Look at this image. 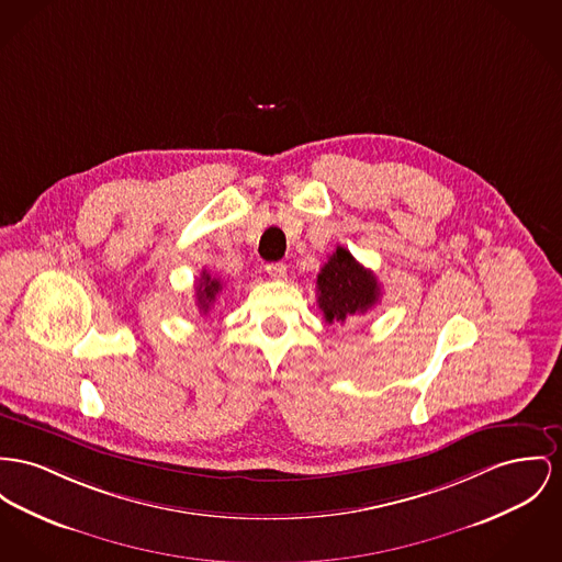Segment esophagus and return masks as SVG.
Segmentation results:
<instances>
[{
	"mask_svg": "<svg viewBox=\"0 0 562 562\" xmlns=\"http://www.w3.org/2000/svg\"><path fill=\"white\" fill-rule=\"evenodd\" d=\"M266 272H268V277H270L272 281H281V279H285L288 268H285V263L281 262L268 263V266H266Z\"/></svg>",
	"mask_w": 562,
	"mask_h": 562,
	"instance_id": "34e87169",
	"label": "esophagus"
}]
</instances>
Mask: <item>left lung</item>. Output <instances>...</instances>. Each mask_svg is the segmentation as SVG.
<instances>
[{"label":"left lung","mask_w":562,"mask_h":562,"mask_svg":"<svg viewBox=\"0 0 562 562\" xmlns=\"http://www.w3.org/2000/svg\"><path fill=\"white\" fill-rule=\"evenodd\" d=\"M379 296L376 277L345 247H337L317 274V304L328 324H345L353 315H364Z\"/></svg>","instance_id":"1"}]
</instances>
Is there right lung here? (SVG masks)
Returning <instances> with one entry per match:
<instances>
[{"instance_id":"add662e5","label":"right lung","mask_w":562,"mask_h":562,"mask_svg":"<svg viewBox=\"0 0 562 562\" xmlns=\"http://www.w3.org/2000/svg\"><path fill=\"white\" fill-rule=\"evenodd\" d=\"M222 290H224V285H222L220 279L211 277L209 272H202L200 283L195 288V302L200 306V313H209L211 311V306L215 304V300H217Z\"/></svg>"}]
</instances>
